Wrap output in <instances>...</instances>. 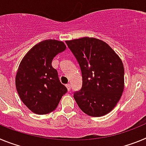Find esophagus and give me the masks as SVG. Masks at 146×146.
I'll return each mask as SVG.
<instances>
[{"label":"esophagus","mask_w":146,"mask_h":146,"mask_svg":"<svg viewBox=\"0 0 146 146\" xmlns=\"http://www.w3.org/2000/svg\"><path fill=\"white\" fill-rule=\"evenodd\" d=\"M66 86L67 89H68V91H71V85L70 84H66Z\"/></svg>","instance_id":"34e87169"}]
</instances>
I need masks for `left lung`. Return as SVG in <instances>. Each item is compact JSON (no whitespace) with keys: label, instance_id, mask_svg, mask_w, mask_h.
<instances>
[{"label":"left lung","instance_id":"obj_1","mask_svg":"<svg viewBox=\"0 0 146 146\" xmlns=\"http://www.w3.org/2000/svg\"><path fill=\"white\" fill-rule=\"evenodd\" d=\"M66 43L82 73V88L74 94L77 105L90 116L109 113L121 99L124 88L121 58L108 44L97 38L83 37Z\"/></svg>","mask_w":146,"mask_h":146}]
</instances>
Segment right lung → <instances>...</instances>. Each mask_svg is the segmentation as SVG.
<instances>
[{"mask_svg":"<svg viewBox=\"0 0 146 146\" xmlns=\"http://www.w3.org/2000/svg\"><path fill=\"white\" fill-rule=\"evenodd\" d=\"M66 48L63 42L44 40L33 46L19 66L15 80L17 91L25 106L36 114L53 111L67 92L52 66L55 55Z\"/></svg>","mask_w":146,"mask_h":146,"instance_id":"add662e5","label":"right lung"}]
</instances>
